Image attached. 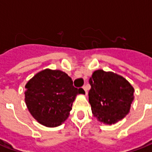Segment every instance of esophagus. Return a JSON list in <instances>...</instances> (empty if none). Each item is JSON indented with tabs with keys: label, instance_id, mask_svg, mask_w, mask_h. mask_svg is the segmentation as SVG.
Returning <instances> with one entry per match:
<instances>
[{
	"label": "esophagus",
	"instance_id": "obj_1",
	"mask_svg": "<svg viewBox=\"0 0 152 152\" xmlns=\"http://www.w3.org/2000/svg\"><path fill=\"white\" fill-rule=\"evenodd\" d=\"M83 89L85 90V94L87 95V94H88V91H87V87H86V86H83Z\"/></svg>",
	"mask_w": 152,
	"mask_h": 152
}]
</instances>
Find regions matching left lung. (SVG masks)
<instances>
[{
    "label": "left lung",
    "mask_w": 152,
    "mask_h": 152,
    "mask_svg": "<svg viewBox=\"0 0 152 152\" xmlns=\"http://www.w3.org/2000/svg\"><path fill=\"white\" fill-rule=\"evenodd\" d=\"M89 101L99 121L116 123L127 115L134 100V89L124 79L113 72L97 70L89 79Z\"/></svg>",
    "instance_id": "1"
}]
</instances>
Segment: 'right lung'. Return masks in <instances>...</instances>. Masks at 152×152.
<instances>
[{"instance_id": "obj_1", "label": "right lung", "mask_w": 152, "mask_h": 152, "mask_svg": "<svg viewBox=\"0 0 152 152\" xmlns=\"http://www.w3.org/2000/svg\"><path fill=\"white\" fill-rule=\"evenodd\" d=\"M25 89L29 112L38 122L48 127L58 126L68 117L76 96L83 90L73 86L66 73L50 69L35 75Z\"/></svg>"}]
</instances>
